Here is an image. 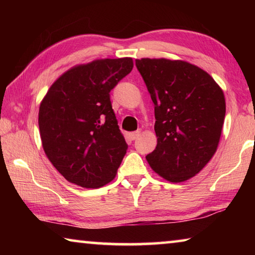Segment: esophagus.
Returning a JSON list of instances; mask_svg holds the SVG:
<instances>
[{"instance_id":"obj_1","label":"esophagus","mask_w":255,"mask_h":255,"mask_svg":"<svg viewBox=\"0 0 255 255\" xmlns=\"http://www.w3.org/2000/svg\"><path fill=\"white\" fill-rule=\"evenodd\" d=\"M140 135V131H133V132H130L129 133V138H130L131 140L136 139V138Z\"/></svg>"}]
</instances>
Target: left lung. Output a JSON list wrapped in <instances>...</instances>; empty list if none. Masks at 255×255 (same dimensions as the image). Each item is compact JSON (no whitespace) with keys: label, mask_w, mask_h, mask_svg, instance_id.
Instances as JSON below:
<instances>
[{"label":"left lung","mask_w":255,"mask_h":255,"mask_svg":"<svg viewBox=\"0 0 255 255\" xmlns=\"http://www.w3.org/2000/svg\"><path fill=\"white\" fill-rule=\"evenodd\" d=\"M154 103L157 145L146 159L170 182L199 173L217 150L225 96L206 71L185 60L136 59Z\"/></svg>","instance_id":"obj_1"}]
</instances>
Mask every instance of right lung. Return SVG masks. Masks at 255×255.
Listing matches in <instances>:
<instances>
[{"instance_id": "1", "label": "right lung", "mask_w": 255, "mask_h": 255, "mask_svg": "<svg viewBox=\"0 0 255 255\" xmlns=\"http://www.w3.org/2000/svg\"><path fill=\"white\" fill-rule=\"evenodd\" d=\"M132 67L130 57L80 64L60 75L40 102L42 148L68 182L94 189L115 179L128 145L110 91Z\"/></svg>"}]
</instances>
